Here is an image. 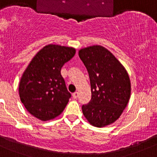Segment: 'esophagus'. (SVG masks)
Segmentation results:
<instances>
[{"mask_svg":"<svg viewBox=\"0 0 157 157\" xmlns=\"http://www.w3.org/2000/svg\"><path fill=\"white\" fill-rule=\"evenodd\" d=\"M72 97H73L74 99H76V98H78V92H75V93L72 94Z\"/></svg>","mask_w":157,"mask_h":157,"instance_id":"obj_1","label":"esophagus"}]
</instances>
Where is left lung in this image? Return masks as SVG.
Segmentation results:
<instances>
[{"label":"left lung","mask_w":157,"mask_h":157,"mask_svg":"<svg viewBox=\"0 0 157 157\" xmlns=\"http://www.w3.org/2000/svg\"><path fill=\"white\" fill-rule=\"evenodd\" d=\"M89 74L91 99L82 105L84 116L92 125L103 127L117 120L131 95L128 72L111 52L99 45L78 52Z\"/></svg>","instance_id":"8db88e82"}]
</instances>
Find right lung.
Here are the masks:
<instances>
[{"label": "right lung", "mask_w": 157, "mask_h": 157, "mask_svg": "<svg viewBox=\"0 0 157 157\" xmlns=\"http://www.w3.org/2000/svg\"><path fill=\"white\" fill-rule=\"evenodd\" d=\"M75 54L72 48L49 44L32 59L21 78L19 92L21 101L32 116L51 120L65 109L72 95L60 71Z\"/></svg>", "instance_id": "obj_1"}]
</instances>
